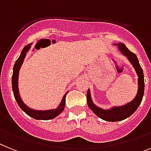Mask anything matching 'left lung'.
I'll list each match as a JSON object with an SVG mask.
<instances>
[{
  "label": "left lung",
  "instance_id": "1",
  "mask_svg": "<svg viewBox=\"0 0 151 151\" xmlns=\"http://www.w3.org/2000/svg\"><path fill=\"white\" fill-rule=\"evenodd\" d=\"M116 45H118L119 50L121 51V52L124 55L127 57L129 62H131V64L135 68L137 74L138 76V91L137 94L134 100H132L130 103L126 104L125 106L113 107L111 109H103L97 107L93 103V100L91 99L90 92H89V89H88L86 99L89 107L93 110V113H95L97 116H99V118L104 119L106 121L109 122L120 121V120L125 119L130 116L137 109L138 106L141 103L144 93V73H143V69H142L140 63H139L137 55L134 54V52H130L126 47L125 45L123 44V43H118V44H116Z\"/></svg>",
  "mask_w": 151,
  "mask_h": 151
}]
</instances>
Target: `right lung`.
I'll return each instance as SVG.
<instances>
[{
	"label": "right lung",
	"instance_id": "obj_1",
	"mask_svg": "<svg viewBox=\"0 0 151 151\" xmlns=\"http://www.w3.org/2000/svg\"><path fill=\"white\" fill-rule=\"evenodd\" d=\"M31 48V45H26L23 48L22 52H21L19 58L16 60L14 65L13 68V75H12V89H13L14 96L17 101V104L20 106V108L23 110L26 114H28L29 116L34 118L35 119H43V120H48L52 119L53 118L56 117L63 111L65 108V96H66L67 93H65L63 96L60 105L55 109H50V110H45V111H41V110H35V109H30L24 103L22 102L21 97L19 95V91H18V87H17V83H18V74H19L20 68L22 66L23 61L25 58L26 53L28 52V50Z\"/></svg>",
	"mask_w": 151,
	"mask_h": 151
}]
</instances>
